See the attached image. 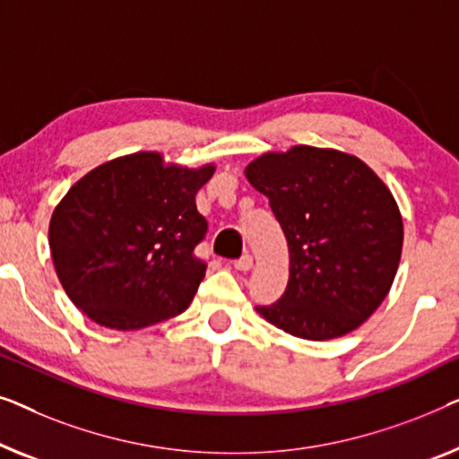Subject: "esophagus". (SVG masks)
<instances>
[{
    "mask_svg": "<svg viewBox=\"0 0 459 459\" xmlns=\"http://www.w3.org/2000/svg\"><path fill=\"white\" fill-rule=\"evenodd\" d=\"M235 268L238 270V273H249V270L254 268V257H251L249 254H245L243 257H238V260L235 262Z\"/></svg>",
    "mask_w": 459,
    "mask_h": 459,
    "instance_id": "esophagus-1",
    "label": "esophagus"
}]
</instances>
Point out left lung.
Here are the masks:
<instances>
[{"mask_svg": "<svg viewBox=\"0 0 459 459\" xmlns=\"http://www.w3.org/2000/svg\"><path fill=\"white\" fill-rule=\"evenodd\" d=\"M268 197L289 245V282L270 325L307 341L356 331L391 291L403 247V221L378 174L351 153L293 145L245 168Z\"/></svg>", "mask_w": 459, "mask_h": 459, "instance_id": "8db88e82", "label": "left lung"}]
</instances>
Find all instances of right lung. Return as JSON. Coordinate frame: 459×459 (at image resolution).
<instances>
[{"label":"right lung","instance_id":"right-lung-1","mask_svg":"<svg viewBox=\"0 0 459 459\" xmlns=\"http://www.w3.org/2000/svg\"><path fill=\"white\" fill-rule=\"evenodd\" d=\"M214 170L137 152L70 186L51 214L49 249L64 291L87 318L137 331L189 307L205 276L193 249L208 230L195 195Z\"/></svg>","mask_w":459,"mask_h":459}]
</instances>
